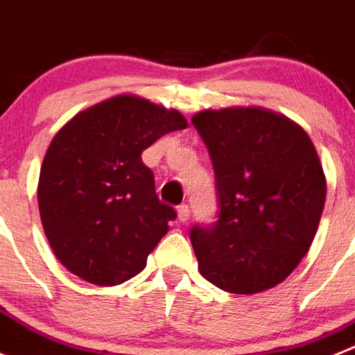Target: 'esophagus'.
Wrapping results in <instances>:
<instances>
[{
	"instance_id": "esophagus-1",
	"label": "esophagus",
	"mask_w": 355,
	"mask_h": 355,
	"mask_svg": "<svg viewBox=\"0 0 355 355\" xmlns=\"http://www.w3.org/2000/svg\"><path fill=\"white\" fill-rule=\"evenodd\" d=\"M177 216H178V221H180V223H187V221H189V216H191L189 205L177 207Z\"/></svg>"
}]
</instances>
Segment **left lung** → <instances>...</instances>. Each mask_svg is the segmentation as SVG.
<instances>
[{
	"label": "left lung",
	"instance_id": "1",
	"mask_svg": "<svg viewBox=\"0 0 355 355\" xmlns=\"http://www.w3.org/2000/svg\"><path fill=\"white\" fill-rule=\"evenodd\" d=\"M193 125L209 148L219 219L191 230L201 276L230 293L265 292L308 253L327 182L299 123L257 106L205 110Z\"/></svg>",
	"mask_w": 355,
	"mask_h": 355
}]
</instances>
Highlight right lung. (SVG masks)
Wrapping results in <instances>:
<instances>
[{"mask_svg": "<svg viewBox=\"0 0 355 355\" xmlns=\"http://www.w3.org/2000/svg\"><path fill=\"white\" fill-rule=\"evenodd\" d=\"M185 127L180 111L127 94L79 111L54 134L37 198L63 267L98 286L120 285L145 269L177 214L155 194L141 154Z\"/></svg>", "mask_w": 355, "mask_h": 355, "instance_id": "obj_1", "label": "right lung"}]
</instances>
